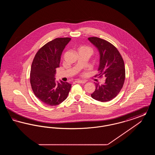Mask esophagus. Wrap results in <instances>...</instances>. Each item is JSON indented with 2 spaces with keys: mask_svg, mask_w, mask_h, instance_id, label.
I'll use <instances>...</instances> for the list:
<instances>
[{
  "mask_svg": "<svg viewBox=\"0 0 155 155\" xmlns=\"http://www.w3.org/2000/svg\"><path fill=\"white\" fill-rule=\"evenodd\" d=\"M75 82L76 83H79V84H85L86 82V81H82V80H76Z\"/></svg>",
  "mask_w": 155,
  "mask_h": 155,
  "instance_id": "1",
  "label": "esophagus"
}]
</instances>
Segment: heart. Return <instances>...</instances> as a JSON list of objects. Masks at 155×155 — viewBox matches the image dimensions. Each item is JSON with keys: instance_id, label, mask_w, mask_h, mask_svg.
<instances>
[{"instance_id": "b5f03b06", "label": "heart", "mask_w": 155, "mask_h": 155, "mask_svg": "<svg viewBox=\"0 0 155 155\" xmlns=\"http://www.w3.org/2000/svg\"><path fill=\"white\" fill-rule=\"evenodd\" d=\"M80 51H85V52H88L89 53L91 54V53L92 52V50L91 48H89L88 46H82L78 48V52H80Z\"/></svg>"}]
</instances>
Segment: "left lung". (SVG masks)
<instances>
[{"label":"left lung","instance_id":"1","mask_svg":"<svg viewBox=\"0 0 155 155\" xmlns=\"http://www.w3.org/2000/svg\"><path fill=\"white\" fill-rule=\"evenodd\" d=\"M88 40L100 53L99 77L103 75L106 77L104 84L95 83L96 89L91 96L102 102L110 101L118 95L123 87L125 78L124 60L117 49L109 42L97 37H89Z\"/></svg>","mask_w":155,"mask_h":155}]
</instances>
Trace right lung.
<instances>
[{
  "label": "right lung",
  "mask_w": 155,
  "mask_h": 155,
  "mask_svg": "<svg viewBox=\"0 0 155 155\" xmlns=\"http://www.w3.org/2000/svg\"><path fill=\"white\" fill-rule=\"evenodd\" d=\"M70 38H58L48 42L37 52L32 63L30 83L34 94L48 106L62 103L68 95L71 84L55 80L56 68Z\"/></svg>",
  "instance_id": "1"
}]
</instances>
